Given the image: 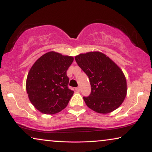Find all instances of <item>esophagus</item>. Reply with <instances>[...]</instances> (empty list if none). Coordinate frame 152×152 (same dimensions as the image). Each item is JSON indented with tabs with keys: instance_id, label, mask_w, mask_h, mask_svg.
Listing matches in <instances>:
<instances>
[{
	"instance_id": "34e87169",
	"label": "esophagus",
	"mask_w": 152,
	"mask_h": 152,
	"mask_svg": "<svg viewBox=\"0 0 152 152\" xmlns=\"http://www.w3.org/2000/svg\"><path fill=\"white\" fill-rule=\"evenodd\" d=\"M75 90H76V91H77V92H80V91H81L80 87H77V88H76Z\"/></svg>"
}]
</instances>
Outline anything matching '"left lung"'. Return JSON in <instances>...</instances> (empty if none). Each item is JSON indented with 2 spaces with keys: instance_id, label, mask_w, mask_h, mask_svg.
<instances>
[{
  "instance_id": "left-lung-1",
  "label": "left lung",
  "mask_w": 152,
  "mask_h": 152,
  "mask_svg": "<svg viewBox=\"0 0 152 152\" xmlns=\"http://www.w3.org/2000/svg\"><path fill=\"white\" fill-rule=\"evenodd\" d=\"M75 58L90 81L91 95L83 97L87 107L101 114L117 109L127 92L126 80L121 68L101 52L82 53Z\"/></svg>"
}]
</instances>
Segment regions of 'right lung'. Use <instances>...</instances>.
I'll return each instance as SVG.
<instances>
[{"mask_svg": "<svg viewBox=\"0 0 152 152\" xmlns=\"http://www.w3.org/2000/svg\"><path fill=\"white\" fill-rule=\"evenodd\" d=\"M73 60L72 56L50 51L39 57L29 70L27 93L41 113L53 115L68 105L74 92L68 88L66 71Z\"/></svg>", "mask_w": 152, "mask_h": 152, "instance_id": "obj_1", "label": "right lung"}]
</instances>
